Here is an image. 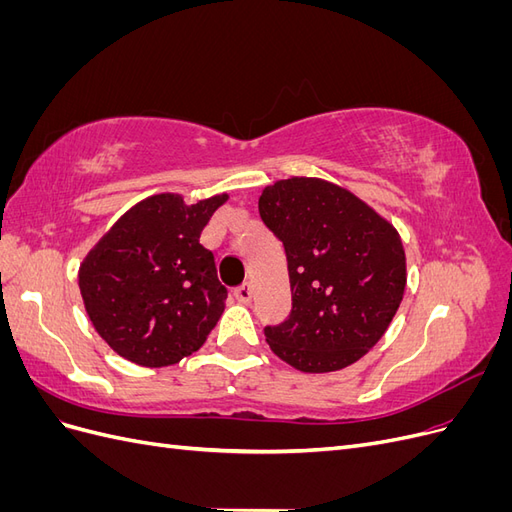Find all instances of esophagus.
<instances>
[{
  "label": "esophagus",
  "instance_id": "34e87169",
  "mask_svg": "<svg viewBox=\"0 0 512 512\" xmlns=\"http://www.w3.org/2000/svg\"><path fill=\"white\" fill-rule=\"evenodd\" d=\"M235 299H237L241 305H250V303H252V286H250V284H241V286L235 290Z\"/></svg>",
  "mask_w": 512,
  "mask_h": 512
}]
</instances>
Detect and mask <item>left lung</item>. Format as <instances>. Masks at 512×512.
Masks as SVG:
<instances>
[{
  "label": "left lung",
  "instance_id": "8db88e82",
  "mask_svg": "<svg viewBox=\"0 0 512 512\" xmlns=\"http://www.w3.org/2000/svg\"><path fill=\"white\" fill-rule=\"evenodd\" d=\"M260 218L284 243L292 312L267 327L269 348L305 374L356 363L393 322L406 290L397 228L342 185L280 179L262 190Z\"/></svg>",
  "mask_w": 512,
  "mask_h": 512
}]
</instances>
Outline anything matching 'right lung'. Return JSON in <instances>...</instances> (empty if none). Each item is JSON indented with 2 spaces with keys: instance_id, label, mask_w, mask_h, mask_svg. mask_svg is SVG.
I'll return each mask as SVG.
<instances>
[{
  "instance_id": "obj_1",
  "label": "right lung",
  "mask_w": 512,
  "mask_h": 512,
  "mask_svg": "<svg viewBox=\"0 0 512 512\" xmlns=\"http://www.w3.org/2000/svg\"><path fill=\"white\" fill-rule=\"evenodd\" d=\"M228 194L188 205L153 194L128 209L79 269L87 316L119 356L143 367L179 363L218 324L226 288L200 232Z\"/></svg>"
}]
</instances>
